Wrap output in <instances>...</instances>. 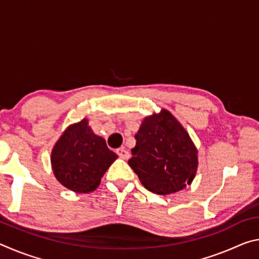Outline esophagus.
<instances>
[{"instance_id": "1", "label": "esophagus", "mask_w": 259, "mask_h": 259, "mask_svg": "<svg viewBox=\"0 0 259 259\" xmlns=\"http://www.w3.org/2000/svg\"><path fill=\"white\" fill-rule=\"evenodd\" d=\"M115 152H116V154L121 157V159H124V160H128V159H129V156H130L129 152L125 151L123 147L117 148V150H116Z\"/></svg>"}]
</instances>
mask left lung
I'll return each instance as SVG.
<instances>
[{
  "label": "left lung",
  "instance_id": "1",
  "mask_svg": "<svg viewBox=\"0 0 259 259\" xmlns=\"http://www.w3.org/2000/svg\"><path fill=\"white\" fill-rule=\"evenodd\" d=\"M135 138L128 163L148 191L166 195L191 184L198 168V151L171 113L162 109L146 117Z\"/></svg>",
  "mask_w": 259,
  "mask_h": 259
}]
</instances>
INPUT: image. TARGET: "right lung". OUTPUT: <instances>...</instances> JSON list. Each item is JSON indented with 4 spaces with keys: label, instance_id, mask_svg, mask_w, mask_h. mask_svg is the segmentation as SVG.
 <instances>
[{
    "label": "right lung",
    "instance_id": "add662e5",
    "mask_svg": "<svg viewBox=\"0 0 259 259\" xmlns=\"http://www.w3.org/2000/svg\"><path fill=\"white\" fill-rule=\"evenodd\" d=\"M117 157L105 139L95 135L84 119L65 130L52 150L51 164L56 178L77 193L99 186L106 170Z\"/></svg>",
    "mask_w": 259,
    "mask_h": 259
}]
</instances>
